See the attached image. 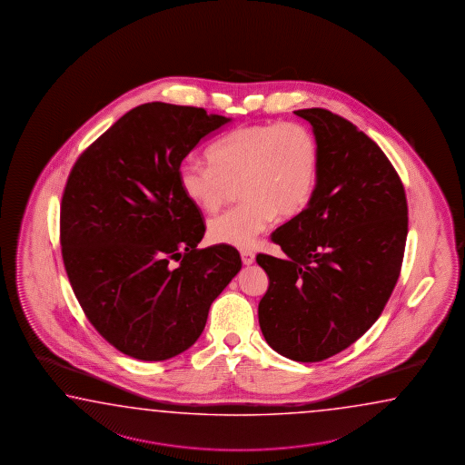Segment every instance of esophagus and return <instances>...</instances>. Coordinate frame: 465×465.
Instances as JSON below:
<instances>
[{
    "label": "esophagus",
    "mask_w": 465,
    "mask_h": 465,
    "mask_svg": "<svg viewBox=\"0 0 465 465\" xmlns=\"http://www.w3.org/2000/svg\"><path fill=\"white\" fill-rule=\"evenodd\" d=\"M241 259H242V264L252 265L255 261L254 252H251V251H242V252H241Z\"/></svg>",
    "instance_id": "34e87169"
}]
</instances>
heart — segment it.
Masks as SVG:
<instances>
[{"mask_svg":"<svg viewBox=\"0 0 465 465\" xmlns=\"http://www.w3.org/2000/svg\"><path fill=\"white\" fill-rule=\"evenodd\" d=\"M208 163H184L178 184L184 198L213 214L239 184L242 203L211 219L218 244L251 249L279 214L291 218L309 203L319 174V145L297 122H264L232 130L211 145Z\"/></svg>","mask_w":465,"mask_h":465,"instance_id":"heart-1","label":"heart"}]
</instances>
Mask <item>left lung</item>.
<instances>
[{
  "instance_id": "left-lung-1",
  "label": "left lung",
  "mask_w": 465,
  "mask_h": 465,
  "mask_svg": "<svg viewBox=\"0 0 465 465\" xmlns=\"http://www.w3.org/2000/svg\"><path fill=\"white\" fill-rule=\"evenodd\" d=\"M319 145V174L305 210L272 232L287 259L259 254L269 275L259 302L265 341L313 363L355 343L381 315L400 277L408 201L388 156L325 109L293 112Z\"/></svg>"
}]
</instances>
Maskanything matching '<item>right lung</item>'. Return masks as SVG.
Wrapping results in <instances>:
<instances>
[{
	"label": "right lung",
	"mask_w": 465,
	"mask_h": 465,
	"mask_svg": "<svg viewBox=\"0 0 465 465\" xmlns=\"http://www.w3.org/2000/svg\"><path fill=\"white\" fill-rule=\"evenodd\" d=\"M231 119L164 102L138 105L92 143L61 203L63 261L85 317L125 355L162 361L200 338L211 303L241 271L226 244L198 249L200 208L178 173Z\"/></svg>",
	"instance_id": "add662e5"
}]
</instances>
